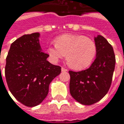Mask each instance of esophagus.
Segmentation results:
<instances>
[{"label": "esophagus", "mask_w": 124, "mask_h": 124, "mask_svg": "<svg viewBox=\"0 0 124 124\" xmlns=\"http://www.w3.org/2000/svg\"><path fill=\"white\" fill-rule=\"evenodd\" d=\"M61 70H62V72H67L68 71L67 69H66V68L64 67H62V68H61Z\"/></svg>", "instance_id": "34e87169"}]
</instances>
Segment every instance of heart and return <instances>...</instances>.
<instances>
[{
  "mask_svg": "<svg viewBox=\"0 0 124 124\" xmlns=\"http://www.w3.org/2000/svg\"><path fill=\"white\" fill-rule=\"evenodd\" d=\"M55 46H49L47 53L52 62H57L66 54L68 65L74 70L90 66L96 57L97 48L92 39L82 35L65 34L54 40Z\"/></svg>",
  "mask_w": 124,
  "mask_h": 124,
  "instance_id": "1",
  "label": "heart"
}]
</instances>
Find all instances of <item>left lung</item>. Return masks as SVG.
<instances>
[{"mask_svg":"<svg viewBox=\"0 0 124 124\" xmlns=\"http://www.w3.org/2000/svg\"><path fill=\"white\" fill-rule=\"evenodd\" d=\"M96 58L89 68L80 72L69 71L70 92L75 100L92 105L103 98L109 90L116 64L114 49L104 36L94 38Z\"/></svg>","mask_w":124,"mask_h":124,"instance_id":"left-lung-1","label":"left lung"}]
</instances>
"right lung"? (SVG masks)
Returning <instances> with one entry per match:
<instances>
[{"instance_id": "obj_1", "label": "right lung", "mask_w": 124, "mask_h": 124, "mask_svg": "<svg viewBox=\"0 0 124 124\" xmlns=\"http://www.w3.org/2000/svg\"><path fill=\"white\" fill-rule=\"evenodd\" d=\"M40 33L25 34L12 43L7 57L5 77L13 96L28 107L38 106L45 99L52 80L61 67L47 60L42 52Z\"/></svg>"}]
</instances>
